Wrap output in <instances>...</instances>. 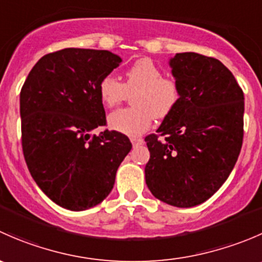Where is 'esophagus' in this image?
Instances as JSON below:
<instances>
[{
    "instance_id": "esophagus-1",
    "label": "esophagus",
    "mask_w": 262,
    "mask_h": 262,
    "mask_svg": "<svg viewBox=\"0 0 262 262\" xmlns=\"http://www.w3.org/2000/svg\"><path fill=\"white\" fill-rule=\"evenodd\" d=\"M130 141H132V143H133V146H139V144L143 143V139H142V138H136V137H134V138H132Z\"/></svg>"
}]
</instances>
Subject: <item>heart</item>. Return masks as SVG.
<instances>
[{"instance_id":"1","label":"heart","mask_w":262,"mask_h":262,"mask_svg":"<svg viewBox=\"0 0 262 262\" xmlns=\"http://www.w3.org/2000/svg\"><path fill=\"white\" fill-rule=\"evenodd\" d=\"M120 82L113 75L100 81L99 96L106 106L114 107L132 95L133 106L116 110L109 115V125L128 136L146 132L153 119H165L172 114L181 100V90L175 78L165 77L163 71L149 58L136 60L124 73Z\"/></svg>"}]
</instances>
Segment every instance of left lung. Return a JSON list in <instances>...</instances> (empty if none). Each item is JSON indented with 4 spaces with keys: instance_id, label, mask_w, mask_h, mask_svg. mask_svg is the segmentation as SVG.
<instances>
[{
    "instance_id": "left-lung-1",
    "label": "left lung",
    "mask_w": 262,
    "mask_h": 262,
    "mask_svg": "<svg viewBox=\"0 0 262 262\" xmlns=\"http://www.w3.org/2000/svg\"><path fill=\"white\" fill-rule=\"evenodd\" d=\"M170 67L181 100L158 134L146 137L150 153L146 184L161 202L191 208L209 199L236 165L245 97L231 71L215 58L178 53Z\"/></svg>"
}]
</instances>
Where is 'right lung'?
Instances as JSON below:
<instances>
[{"mask_svg": "<svg viewBox=\"0 0 262 262\" xmlns=\"http://www.w3.org/2000/svg\"><path fill=\"white\" fill-rule=\"evenodd\" d=\"M109 50L66 48L36 62L20 92L21 142L26 165L41 191L66 209L100 204L115 182L129 138L106 129L99 83L119 67Z\"/></svg>", "mask_w": 262, "mask_h": 262, "instance_id": "add662e5", "label": "right lung"}]
</instances>
